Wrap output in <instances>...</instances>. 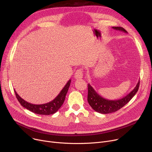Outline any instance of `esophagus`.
<instances>
[{
  "label": "esophagus",
  "mask_w": 152,
  "mask_h": 152,
  "mask_svg": "<svg viewBox=\"0 0 152 152\" xmlns=\"http://www.w3.org/2000/svg\"><path fill=\"white\" fill-rule=\"evenodd\" d=\"M83 69H77L76 73L75 74V77L76 79H81L83 78Z\"/></svg>",
  "instance_id": "obj_1"
}]
</instances>
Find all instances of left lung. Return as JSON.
Listing matches in <instances>:
<instances>
[{"label": "left lung", "mask_w": 152, "mask_h": 152, "mask_svg": "<svg viewBox=\"0 0 152 152\" xmlns=\"http://www.w3.org/2000/svg\"><path fill=\"white\" fill-rule=\"evenodd\" d=\"M112 28L118 31L124 32V33H127L126 30L122 27L116 26L112 27ZM139 84L140 81H138L136 86L134 87V89L129 94H127L126 96L121 99L116 100H110L101 97L94 90L93 87L89 84H88L87 101H88L89 104L92 108V109L98 113L102 114L113 113L123 107L132 99V98L138 91Z\"/></svg>", "instance_id": "obj_1"}]
</instances>
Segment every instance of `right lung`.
<instances>
[{
  "label": "right lung",
  "instance_id": "obj_1",
  "mask_svg": "<svg viewBox=\"0 0 152 152\" xmlns=\"http://www.w3.org/2000/svg\"><path fill=\"white\" fill-rule=\"evenodd\" d=\"M71 81V80L69 79L66 84L65 86V87L61 91L60 94L53 100L49 103H44V104L41 105L32 104V103H29L23 99L17 93V92L15 90L14 91L16 94V97H17L21 106L36 114L42 115H50L57 112L63 105V103L65 99L66 95L68 92L69 87L70 86Z\"/></svg>",
  "mask_w": 152,
  "mask_h": 152
}]
</instances>
